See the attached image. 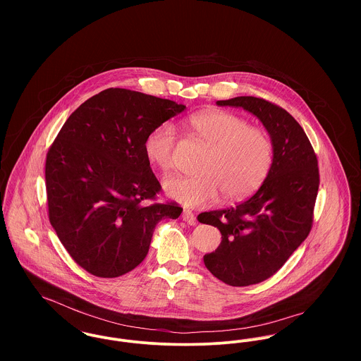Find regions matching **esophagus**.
<instances>
[{"instance_id": "1", "label": "esophagus", "mask_w": 361, "mask_h": 361, "mask_svg": "<svg viewBox=\"0 0 361 361\" xmlns=\"http://www.w3.org/2000/svg\"><path fill=\"white\" fill-rule=\"evenodd\" d=\"M182 218H183V221H186L188 224H196V215H195V212L193 211H190V209H183V214H182Z\"/></svg>"}]
</instances>
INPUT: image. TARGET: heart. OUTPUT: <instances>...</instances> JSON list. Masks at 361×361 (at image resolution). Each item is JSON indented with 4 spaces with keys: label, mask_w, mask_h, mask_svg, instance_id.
I'll use <instances>...</instances> for the list:
<instances>
[{
    "label": "heart",
    "mask_w": 361,
    "mask_h": 361,
    "mask_svg": "<svg viewBox=\"0 0 361 361\" xmlns=\"http://www.w3.org/2000/svg\"><path fill=\"white\" fill-rule=\"evenodd\" d=\"M186 122L208 150L200 155L196 173L164 180L169 197L185 206H206L221 193L225 200L245 199L264 183L274 161V146L264 129L250 126L243 116L228 111L199 112ZM176 146V128L164 122L146 136L145 153L166 172L175 165Z\"/></svg>",
    "instance_id": "1"
}]
</instances>
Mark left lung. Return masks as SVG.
Segmentation results:
<instances>
[{"mask_svg": "<svg viewBox=\"0 0 361 361\" xmlns=\"http://www.w3.org/2000/svg\"><path fill=\"white\" fill-rule=\"evenodd\" d=\"M216 104L256 115L274 146L271 171L250 199L197 216L222 235L218 249L204 256L207 269L226 285L249 286L276 274L309 236L319 186L318 161L303 128L282 106L252 96Z\"/></svg>", "mask_w": 361, "mask_h": 361, "instance_id": "8db88e82", "label": "left lung"}]
</instances>
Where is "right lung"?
Segmentation results:
<instances>
[{
    "instance_id": "obj_1",
    "label": "right lung",
    "mask_w": 361,
    "mask_h": 361,
    "mask_svg": "<svg viewBox=\"0 0 361 361\" xmlns=\"http://www.w3.org/2000/svg\"><path fill=\"white\" fill-rule=\"evenodd\" d=\"M186 106L111 87L71 114L46 159L49 218L73 261L116 278L149 253L155 225L182 207L162 192L145 153L146 136ZM152 201V204H147Z\"/></svg>"
}]
</instances>
